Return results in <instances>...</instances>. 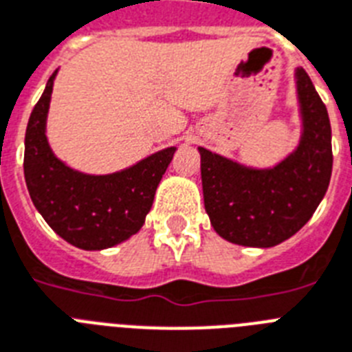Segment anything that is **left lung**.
Returning a JSON list of instances; mask_svg holds the SVG:
<instances>
[{
    "mask_svg": "<svg viewBox=\"0 0 352 352\" xmlns=\"http://www.w3.org/2000/svg\"><path fill=\"white\" fill-rule=\"evenodd\" d=\"M303 138L271 170H254L199 148L205 210L221 238L247 247H272L296 234L322 201L333 173L327 107L298 69Z\"/></svg>",
    "mask_w": 352,
    "mask_h": 352,
    "instance_id": "8db88e82",
    "label": "left lung"
}]
</instances>
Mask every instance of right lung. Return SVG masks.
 <instances>
[{"label": "right lung", "mask_w": 352, "mask_h": 352, "mask_svg": "<svg viewBox=\"0 0 352 352\" xmlns=\"http://www.w3.org/2000/svg\"><path fill=\"white\" fill-rule=\"evenodd\" d=\"M54 76L34 105L25 132V182L34 207L52 230L74 247L100 251L142 229L176 148L160 151L109 176L76 173L56 158L45 136Z\"/></svg>", "instance_id": "1"}]
</instances>
